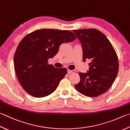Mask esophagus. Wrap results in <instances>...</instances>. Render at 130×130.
Wrapping results in <instances>:
<instances>
[{
  "mask_svg": "<svg viewBox=\"0 0 130 130\" xmlns=\"http://www.w3.org/2000/svg\"><path fill=\"white\" fill-rule=\"evenodd\" d=\"M75 72V70H70V69H68V73H69V74H71V73H73Z\"/></svg>",
  "mask_w": 130,
  "mask_h": 130,
  "instance_id": "34e87169",
  "label": "esophagus"
}]
</instances>
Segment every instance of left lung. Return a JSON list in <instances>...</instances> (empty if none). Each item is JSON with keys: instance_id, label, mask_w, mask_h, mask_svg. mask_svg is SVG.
Wrapping results in <instances>:
<instances>
[{"instance_id": "1", "label": "left lung", "mask_w": 130, "mask_h": 130, "mask_svg": "<svg viewBox=\"0 0 130 130\" xmlns=\"http://www.w3.org/2000/svg\"><path fill=\"white\" fill-rule=\"evenodd\" d=\"M81 41L83 60L90 59L86 73H79L80 81L77 90L89 97L103 94L114 83L119 70L118 58L114 47L100 30L89 28L73 30Z\"/></svg>"}]
</instances>
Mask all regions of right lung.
<instances>
[{
  "mask_svg": "<svg viewBox=\"0 0 130 130\" xmlns=\"http://www.w3.org/2000/svg\"><path fill=\"white\" fill-rule=\"evenodd\" d=\"M75 39L70 30L40 29L22 40L14 55V69L19 83L27 93L41 98L56 90L67 69L49 64L48 59L56 56L61 44Z\"/></svg>",
  "mask_w": 130,
  "mask_h": 130,
  "instance_id": "1",
  "label": "right lung"
}]
</instances>
